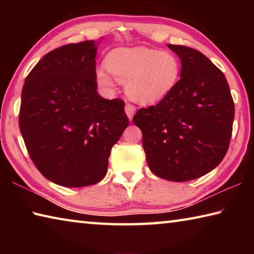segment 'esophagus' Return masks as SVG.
<instances>
[{
  "label": "esophagus",
  "instance_id": "obj_1",
  "mask_svg": "<svg viewBox=\"0 0 254 254\" xmlns=\"http://www.w3.org/2000/svg\"><path fill=\"white\" fill-rule=\"evenodd\" d=\"M135 111H136L135 106H133L132 104H127L126 105V113L127 115V118L130 120H132L133 115H134V113H135Z\"/></svg>",
  "mask_w": 254,
  "mask_h": 254
}]
</instances>
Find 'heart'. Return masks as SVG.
I'll return each mask as SVG.
<instances>
[{
  "label": "heart",
  "mask_w": 254,
  "mask_h": 254,
  "mask_svg": "<svg viewBox=\"0 0 254 254\" xmlns=\"http://www.w3.org/2000/svg\"><path fill=\"white\" fill-rule=\"evenodd\" d=\"M106 69L126 84L128 97L141 104H153L173 91L180 76V62L168 50L131 47L112 50L105 60ZM103 88L114 86L113 77L102 68L96 70Z\"/></svg>",
  "instance_id": "heart-1"
}]
</instances>
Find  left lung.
Masks as SVG:
<instances>
[{"label": "left lung", "instance_id": "left-lung-1", "mask_svg": "<svg viewBox=\"0 0 254 254\" xmlns=\"http://www.w3.org/2000/svg\"><path fill=\"white\" fill-rule=\"evenodd\" d=\"M182 63L173 91L133 117L142 131L150 170L162 179L188 182L220 165L230 145L234 103L223 72L189 47L168 45Z\"/></svg>", "mask_w": 254, "mask_h": 254}]
</instances>
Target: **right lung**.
Listing matches in <instances>:
<instances>
[{
	"mask_svg": "<svg viewBox=\"0 0 254 254\" xmlns=\"http://www.w3.org/2000/svg\"><path fill=\"white\" fill-rule=\"evenodd\" d=\"M87 40L50 51L25 78L20 131L34 166L64 187H85L107 173L111 149L128 126L124 102L97 93L96 53Z\"/></svg>",
	"mask_w": 254,
	"mask_h": 254,
	"instance_id": "1",
	"label": "right lung"
}]
</instances>
